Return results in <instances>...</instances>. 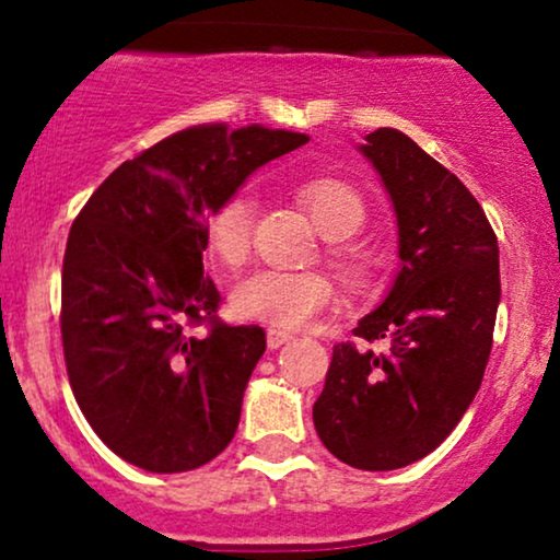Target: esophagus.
<instances>
[{
	"mask_svg": "<svg viewBox=\"0 0 560 560\" xmlns=\"http://www.w3.org/2000/svg\"><path fill=\"white\" fill-rule=\"evenodd\" d=\"M289 339H292V334L289 331H284V329H268L266 331V342H268V347H271V350H276V347H281L284 342H289Z\"/></svg>",
	"mask_w": 560,
	"mask_h": 560,
	"instance_id": "1",
	"label": "esophagus"
}]
</instances>
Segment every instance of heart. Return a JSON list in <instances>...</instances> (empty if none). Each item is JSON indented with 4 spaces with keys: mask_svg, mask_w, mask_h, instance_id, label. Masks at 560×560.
<instances>
[{
    "mask_svg": "<svg viewBox=\"0 0 560 560\" xmlns=\"http://www.w3.org/2000/svg\"><path fill=\"white\" fill-rule=\"evenodd\" d=\"M298 197L329 240H347L358 234L369 215L361 189L339 176L305 178L298 186ZM253 226L255 199L249 191H234L221 199L205 221L210 253L218 255L226 266H240L253 247ZM329 262L334 271L342 276L345 284L363 287L369 281V258L355 244H334ZM331 298V281L318 271L258 268L242 276L231 289V305L242 318L271 324L273 329H300L313 316H318Z\"/></svg>",
    "mask_w": 560,
    "mask_h": 560,
    "instance_id": "obj_1",
    "label": "heart"
}]
</instances>
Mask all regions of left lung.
Returning a JSON list of instances; mask_svg holds the SVG:
<instances>
[{"instance_id": "left-lung-1", "label": "left lung", "mask_w": 560, "mask_h": 560, "mask_svg": "<svg viewBox=\"0 0 560 560\" xmlns=\"http://www.w3.org/2000/svg\"><path fill=\"white\" fill-rule=\"evenodd\" d=\"M397 213L402 268L352 329L387 350L334 345L313 423L331 455L392 471L432 453L479 392L500 302L498 236L455 173L397 128L361 147Z\"/></svg>"}]
</instances>
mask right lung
<instances>
[{
	"instance_id": "right-lung-1",
	"label": "right lung",
	"mask_w": 560,
	"mask_h": 560,
	"mask_svg": "<svg viewBox=\"0 0 560 560\" xmlns=\"http://www.w3.org/2000/svg\"><path fill=\"white\" fill-rule=\"evenodd\" d=\"M305 141L262 126L186 128L126 160L75 215L60 311L70 389L128 464L191 471L234 440L266 331L215 316L205 221L255 168ZM197 325L205 335L190 334Z\"/></svg>"
}]
</instances>
